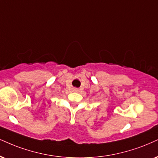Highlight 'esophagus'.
<instances>
[{"mask_svg":"<svg viewBox=\"0 0 158 158\" xmlns=\"http://www.w3.org/2000/svg\"><path fill=\"white\" fill-rule=\"evenodd\" d=\"M73 91H74V92H77V91H78V89H76V88H74V89H73Z\"/></svg>","mask_w":158,"mask_h":158,"instance_id":"obj_1","label":"esophagus"}]
</instances>
